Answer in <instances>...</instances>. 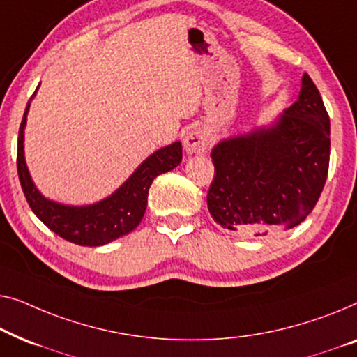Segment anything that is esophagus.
<instances>
[{
    "instance_id": "1",
    "label": "esophagus",
    "mask_w": 357,
    "mask_h": 357,
    "mask_svg": "<svg viewBox=\"0 0 357 357\" xmlns=\"http://www.w3.org/2000/svg\"><path fill=\"white\" fill-rule=\"evenodd\" d=\"M183 144L188 153H205L208 149V132L200 126H190L184 132Z\"/></svg>"
}]
</instances>
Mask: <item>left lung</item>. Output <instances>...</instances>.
Instances as JSON below:
<instances>
[{
  "label": "left lung",
  "mask_w": 357,
  "mask_h": 357,
  "mask_svg": "<svg viewBox=\"0 0 357 357\" xmlns=\"http://www.w3.org/2000/svg\"><path fill=\"white\" fill-rule=\"evenodd\" d=\"M210 157L207 205L222 228L259 238L303 223L330 162V118L312 79L304 74L298 100L272 123L220 140Z\"/></svg>",
  "instance_id": "1"
}]
</instances>
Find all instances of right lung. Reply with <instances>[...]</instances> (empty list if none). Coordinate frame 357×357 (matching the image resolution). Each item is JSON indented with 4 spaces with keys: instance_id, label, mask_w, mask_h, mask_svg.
<instances>
[{
    "instance_id": "right-lung-1",
    "label": "right lung",
    "mask_w": 357,
    "mask_h": 357,
    "mask_svg": "<svg viewBox=\"0 0 357 357\" xmlns=\"http://www.w3.org/2000/svg\"><path fill=\"white\" fill-rule=\"evenodd\" d=\"M40 85V84H38ZM37 93L35 90L32 98ZM32 98L27 103L17 139V174L24 195L38 220L73 244L97 248L129 234L142 222L149 189L158 174L172 172L183 160L179 140L158 149L144 160L134 173L108 197L90 205H66L45 197L30 176L24 155V130Z\"/></svg>"
}]
</instances>
